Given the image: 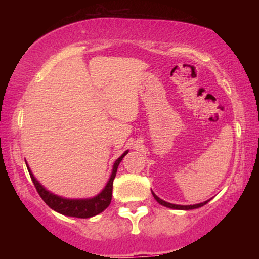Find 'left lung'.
<instances>
[{
  "instance_id": "obj_1",
  "label": "left lung",
  "mask_w": 259,
  "mask_h": 259,
  "mask_svg": "<svg viewBox=\"0 0 259 259\" xmlns=\"http://www.w3.org/2000/svg\"><path fill=\"white\" fill-rule=\"evenodd\" d=\"M152 195L154 197V200L158 202L159 204H162V206L167 207V208H171V209H181V210H189V209H196V208H200L202 206H204V204L208 203L209 200L204 201V202H201V203H197V204H187V206H181V204H173V203H169V202H165L163 201L162 198H159L158 196H157L154 192L152 191Z\"/></svg>"
}]
</instances>
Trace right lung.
<instances>
[{
  "mask_svg": "<svg viewBox=\"0 0 259 259\" xmlns=\"http://www.w3.org/2000/svg\"><path fill=\"white\" fill-rule=\"evenodd\" d=\"M129 150L125 151L121 156L114 162L112 168L111 177H109L108 181H107L106 186L103 187L102 191L100 194L90 198H65L62 196H58L53 192L49 191L42 184L38 181L36 178L32 174L31 169L29 168L28 163H26V168H28L29 174L34 183L35 187H36L38 195L41 196L45 203L47 204L51 209L56 210V212L61 213V214L67 217H75V218H91L100 213H102L107 207L109 206L112 201V191H113V180H114L115 174H117V169L121 159L126 156Z\"/></svg>",
  "mask_w": 259,
  "mask_h": 259,
  "instance_id": "add662e5",
  "label": "right lung"
}]
</instances>
